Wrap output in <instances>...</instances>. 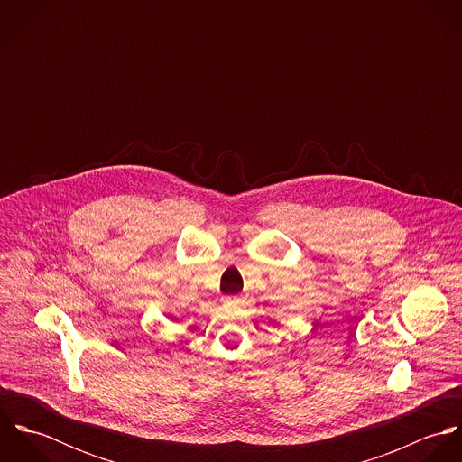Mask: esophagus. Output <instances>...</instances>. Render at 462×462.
<instances>
[{"label": "esophagus", "instance_id": "esophagus-1", "mask_svg": "<svg viewBox=\"0 0 462 462\" xmlns=\"http://www.w3.org/2000/svg\"><path fill=\"white\" fill-rule=\"evenodd\" d=\"M227 300H229V302H240L242 297H240V295H231V297H227Z\"/></svg>", "mask_w": 462, "mask_h": 462}]
</instances>
